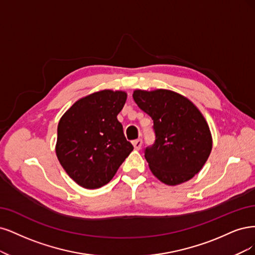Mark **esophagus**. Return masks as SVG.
<instances>
[{
	"label": "esophagus",
	"mask_w": 255,
	"mask_h": 255,
	"mask_svg": "<svg viewBox=\"0 0 255 255\" xmlns=\"http://www.w3.org/2000/svg\"><path fill=\"white\" fill-rule=\"evenodd\" d=\"M132 145H133L135 150H139V149H141V147H142V139H139V138L134 139V141H132Z\"/></svg>",
	"instance_id": "obj_1"
}]
</instances>
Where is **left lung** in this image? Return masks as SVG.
<instances>
[{
  "label": "left lung",
  "instance_id": "8db88e82",
  "mask_svg": "<svg viewBox=\"0 0 255 255\" xmlns=\"http://www.w3.org/2000/svg\"><path fill=\"white\" fill-rule=\"evenodd\" d=\"M132 97L153 121L155 142L145 149L153 176L171 186L191 180L203 167L213 146L200 110L187 97L166 89H137Z\"/></svg>",
  "mask_w": 255,
  "mask_h": 255
}]
</instances>
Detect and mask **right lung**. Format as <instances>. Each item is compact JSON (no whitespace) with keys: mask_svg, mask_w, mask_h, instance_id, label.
I'll return each instance as SVG.
<instances>
[{"mask_svg":"<svg viewBox=\"0 0 255 255\" xmlns=\"http://www.w3.org/2000/svg\"><path fill=\"white\" fill-rule=\"evenodd\" d=\"M126 100L125 91L101 90L79 98L61 117L56 154L78 185L88 190L106 185L133 150L118 121Z\"/></svg>","mask_w":255,"mask_h":255,"instance_id":"1","label":"right lung"}]
</instances>
